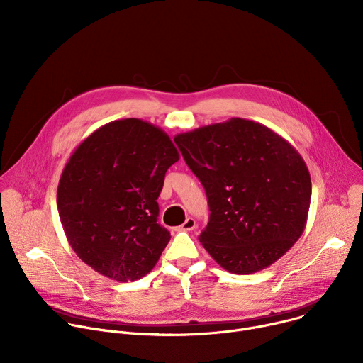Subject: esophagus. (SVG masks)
Masks as SVG:
<instances>
[{"instance_id":"esophagus-1","label":"esophagus","mask_w":363,"mask_h":363,"mask_svg":"<svg viewBox=\"0 0 363 363\" xmlns=\"http://www.w3.org/2000/svg\"><path fill=\"white\" fill-rule=\"evenodd\" d=\"M195 227H196L195 220L194 218H186L184 221V224L179 227V230H182V231H192Z\"/></svg>"}]
</instances>
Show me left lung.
Instances as JSON below:
<instances>
[{
	"instance_id": "obj_1",
	"label": "left lung",
	"mask_w": 363,
	"mask_h": 363,
	"mask_svg": "<svg viewBox=\"0 0 363 363\" xmlns=\"http://www.w3.org/2000/svg\"><path fill=\"white\" fill-rule=\"evenodd\" d=\"M174 139L208 198L202 247L234 274L276 263L307 223L312 181L301 155L270 128L241 118Z\"/></svg>"
}]
</instances>
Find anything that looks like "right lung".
Instances as JSON below:
<instances>
[{"instance_id":"1","label":"right lung","mask_w":363,"mask_h":363,"mask_svg":"<svg viewBox=\"0 0 363 363\" xmlns=\"http://www.w3.org/2000/svg\"><path fill=\"white\" fill-rule=\"evenodd\" d=\"M179 161L171 138L142 119L100 126L72 153L57 186L69 244L99 274L126 283L146 276L171 240L158 196Z\"/></svg>"}]
</instances>
